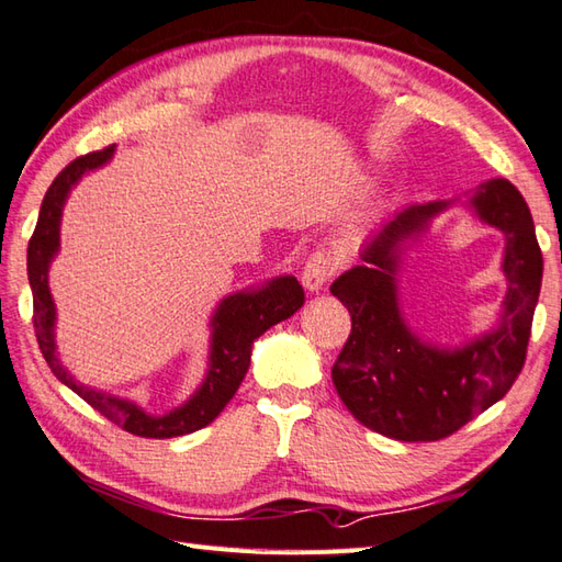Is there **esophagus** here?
Masks as SVG:
<instances>
[{"label": "esophagus", "mask_w": 562, "mask_h": 562, "mask_svg": "<svg viewBox=\"0 0 562 562\" xmlns=\"http://www.w3.org/2000/svg\"><path fill=\"white\" fill-rule=\"evenodd\" d=\"M331 273H335V259L325 255V251H315V255H311V259H307V265L303 267L301 281L307 293H319L323 291V285L329 281Z\"/></svg>", "instance_id": "obj_1"}]
</instances>
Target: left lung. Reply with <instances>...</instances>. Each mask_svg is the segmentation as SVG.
<instances>
[{"label": "left lung", "mask_w": 562, "mask_h": 562, "mask_svg": "<svg viewBox=\"0 0 562 562\" xmlns=\"http://www.w3.org/2000/svg\"><path fill=\"white\" fill-rule=\"evenodd\" d=\"M453 204L506 235L508 293L487 333L461 348H443L408 327L398 303V271L408 247ZM359 257L361 265L329 289L351 315V335L331 366V383L363 427L397 441H437L507 395L526 359L543 279L533 217L517 187L490 179L468 199L407 205L378 227Z\"/></svg>", "instance_id": "1"}]
</instances>
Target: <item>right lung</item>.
<instances>
[{
    "mask_svg": "<svg viewBox=\"0 0 562 562\" xmlns=\"http://www.w3.org/2000/svg\"><path fill=\"white\" fill-rule=\"evenodd\" d=\"M116 145L106 150L89 153L77 157L55 177L50 189L45 191L41 203L38 223L29 243V283L33 293V327H36L38 347L48 361L50 371L60 383L101 412L113 425L145 439H171L196 431L221 415L223 407L231 403L239 383L249 369L251 345L273 325L289 319L295 311H301L305 293L295 277H277L259 285L235 291L225 295L211 315V345H209V369L201 385L184 405L165 412V415H150L131 397L113 395L111 391L87 385L77 381L72 371L60 359L55 341L57 311L48 285V271L53 259L60 251V221L67 196L79 184V179L89 171L101 169L111 162Z\"/></svg>",
    "mask_w": 562,
    "mask_h": 562,
    "instance_id": "add662e5",
    "label": "right lung"
}]
</instances>
